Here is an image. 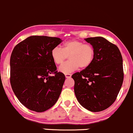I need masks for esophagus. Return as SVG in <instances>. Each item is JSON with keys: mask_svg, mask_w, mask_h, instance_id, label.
I'll list each match as a JSON object with an SVG mask.
<instances>
[{"mask_svg": "<svg viewBox=\"0 0 133 133\" xmlns=\"http://www.w3.org/2000/svg\"><path fill=\"white\" fill-rule=\"evenodd\" d=\"M71 76H72V75H71L70 74H65V77L67 78V79L70 78Z\"/></svg>", "mask_w": 133, "mask_h": 133, "instance_id": "1", "label": "esophagus"}]
</instances>
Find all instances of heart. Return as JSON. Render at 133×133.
<instances>
[{
  "label": "heart",
  "mask_w": 133,
  "mask_h": 133,
  "mask_svg": "<svg viewBox=\"0 0 133 133\" xmlns=\"http://www.w3.org/2000/svg\"><path fill=\"white\" fill-rule=\"evenodd\" d=\"M95 55L94 49L91 45L84 43L77 39L65 42L62 49L53 48L50 52L52 59L56 65H61L69 57V61L63 64L59 70L63 74H69L77 69L87 68L91 65Z\"/></svg>",
  "instance_id": "heart-1"
}]
</instances>
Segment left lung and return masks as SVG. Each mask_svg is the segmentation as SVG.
Wrapping results in <instances>:
<instances>
[{
    "label": "left lung",
    "mask_w": 133,
    "mask_h": 133,
    "mask_svg": "<svg viewBox=\"0 0 133 133\" xmlns=\"http://www.w3.org/2000/svg\"><path fill=\"white\" fill-rule=\"evenodd\" d=\"M84 39L94 47L95 55L90 66L72 76L75 95L83 107L101 111L113 104L122 85V57L117 46L104 38Z\"/></svg>",
    "instance_id": "1"
}]
</instances>
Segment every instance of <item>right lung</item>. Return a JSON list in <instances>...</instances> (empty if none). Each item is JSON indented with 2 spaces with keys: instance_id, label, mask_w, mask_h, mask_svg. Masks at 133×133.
Instances as JSON below:
<instances>
[{
  "instance_id": "1",
  "label": "right lung",
  "mask_w": 133,
  "mask_h": 133,
  "mask_svg": "<svg viewBox=\"0 0 133 133\" xmlns=\"http://www.w3.org/2000/svg\"><path fill=\"white\" fill-rule=\"evenodd\" d=\"M61 42L56 37L32 36L13 49L11 85L19 101L30 110L43 112L58 100L65 76L56 70L50 52Z\"/></svg>"
}]
</instances>
